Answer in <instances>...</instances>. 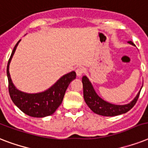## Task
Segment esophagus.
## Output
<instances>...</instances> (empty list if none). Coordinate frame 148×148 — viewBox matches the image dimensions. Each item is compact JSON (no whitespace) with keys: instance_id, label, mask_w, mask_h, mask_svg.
<instances>
[{"instance_id":"esophagus-1","label":"esophagus","mask_w":148,"mask_h":148,"mask_svg":"<svg viewBox=\"0 0 148 148\" xmlns=\"http://www.w3.org/2000/svg\"><path fill=\"white\" fill-rule=\"evenodd\" d=\"M85 72V68L83 67H79L76 70V74L77 77H81L82 74Z\"/></svg>"}]
</instances>
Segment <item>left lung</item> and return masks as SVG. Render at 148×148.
<instances>
[{
    "label": "left lung",
    "mask_w": 148,
    "mask_h": 148,
    "mask_svg": "<svg viewBox=\"0 0 148 148\" xmlns=\"http://www.w3.org/2000/svg\"><path fill=\"white\" fill-rule=\"evenodd\" d=\"M130 45L135 46L132 41H128ZM82 83H83V90H84V98L85 101L86 103L90 108V109L93 112L102 116H106V117H114L117 115L125 114L127 111L131 110L133 108L134 104L138 101L141 88L140 91L138 93L132 101L127 104H124V105H117V104H113L108 101H105L104 100L99 97L97 94L96 93L95 90L94 89L92 84L90 83L88 77L84 76L82 77Z\"/></svg>",
    "instance_id": "1"
}]
</instances>
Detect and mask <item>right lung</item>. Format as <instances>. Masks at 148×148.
Segmentation results:
<instances>
[{"label": "right lung", "instance_id": "1", "mask_svg": "<svg viewBox=\"0 0 148 148\" xmlns=\"http://www.w3.org/2000/svg\"><path fill=\"white\" fill-rule=\"evenodd\" d=\"M21 40L14 47L7 67V75L8 79V90L10 98L15 105L22 112L34 117H45L55 112L61 104L67 87L73 80L76 78L75 71L64 74L53 84L51 88L43 92L28 94L17 89L10 78L9 66L17 45Z\"/></svg>", "mask_w": 148, "mask_h": 148}]
</instances>
